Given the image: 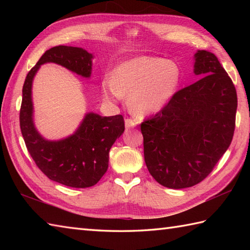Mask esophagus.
I'll use <instances>...</instances> for the list:
<instances>
[{
	"mask_svg": "<svg viewBox=\"0 0 250 250\" xmlns=\"http://www.w3.org/2000/svg\"><path fill=\"white\" fill-rule=\"evenodd\" d=\"M125 128H126V129L134 128V126L136 125V122H135L134 120H132V119H128V118H126V119L125 120Z\"/></svg>",
	"mask_w": 250,
	"mask_h": 250,
	"instance_id": "obj_1",
	"label": "esophagus"
}]
</instances>
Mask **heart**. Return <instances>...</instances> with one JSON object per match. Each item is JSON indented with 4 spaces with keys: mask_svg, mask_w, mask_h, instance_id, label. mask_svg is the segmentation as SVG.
<instances>
[{
    "mask_svg": "<svg viewBox=\"0 0 250 250\" xmlns=\"http://www.w3.org/2000/svg\"><path fill=\"white\" fill-rule=\"evenodd\" d=\"M178 66L158 57L140 56L122 61L113 77L101 83L104 100L116 102L129 94L128 106L134 114L147 116L160 111L179 84Z\"/></svg>",
    "mask_w": 250,
    "mask_h": 250,
    "instance_id": "obj_1",
    "label": "heart"
}]
</instances>
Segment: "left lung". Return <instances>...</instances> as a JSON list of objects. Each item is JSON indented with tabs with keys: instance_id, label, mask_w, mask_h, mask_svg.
Returning <instances> with one entry per match:
<instances>
[{
	"instance_id": "8db88e82",
	"label": "left lung",
	"mask_w": 250,
	"mask_h": 250,
	"mask_svg": "<svg viewBox=\"0 0 250 250\" xmlns=\"http://www.w3.org/2000/svg\"><path fill=\"white\" fill-rule=\"evenodd\" d=\"M201 79L175 93L166 107L141 125L151 176L167 188L202 182L229 148L235 128L236 90L217 57L194 54Z\"/></svg>"
}]
</instances>
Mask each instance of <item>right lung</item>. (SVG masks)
I'll list each match as a JSON object with an SVG mask.
<instances>
[{"label":"right lung","mask_w":250,"mask_h":250,"mask_svg":"<svg viewBox=\"0 0 250 250\" xmlns=\"http://www.w3.org/2000/svg\"><path fill=\"white\" fill-rule=\"evenodd\" d=\"M93 55L81 47L56 46L47 50L28 73L22 88L20 128L25 146L36 166L49 179L73 188L97 184L108 168V153L125 132L121 115H84L73 134L58 141L47 140L34 125L32 83L45 63H56L83 78H90Z\"/></svg>","instance_id":"obj_1"}]
</instances>
